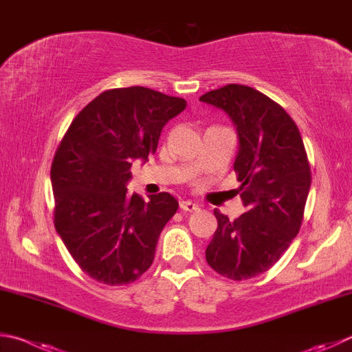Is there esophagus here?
<instances>
[{
	"mask_svg": "<svg viewBox=\"0 0 352 352\" xmlns=\"http://www.w3.org/2000/svg\"><path fill=\"white\" fill-rule=\"evenodd\" d=\"M180 208L183 210H186V212H194V210L198 209V204L194 203V201H190V200H183L180 203Z\"/></svg>",
	"mask_w": 352,
	"mask_h": 352,
	"instance_id": "esophagus-1",
	"label": "esophagus"
}]
</instances>
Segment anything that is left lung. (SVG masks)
I'll use <instances>...</instances> for the list:
<instances>
[{
  "instance_id": "left-lung-1",
  "label": "left lung",
  "mask_w": 352,
  "mask_h": 352,
  "mask_svg": "<svg viewBox=\"0 0 352 352\" xmlns=\"http://www.w3.org/2000/svg\"><path fill=\"white\" fill-rule=\"evenodd\" d=\"M200 101L225 111L239 133L234 170L246 212L229 220L219 209L206 261L235 282L270 270L300 231L311 168L297 124L282 106L243 85L204 94Z\"/></svg>"
}]
</instances>
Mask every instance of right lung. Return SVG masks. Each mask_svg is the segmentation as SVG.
<instances>
[{
  "instance_id": "obj_1",
  "label": "right lung",
  "mask_w": 352,
  "mask_h": 352,
  "mask_svg": "<svg viewBox=\"0 0 352 352\" xmlns=\"http://www.w3.org/2000/svg\"><path fill=\"white\" fill-rule=\"evenodd\" d=\"M186 101L143 86L100 94L70 123L55 152V229L89 277L127 285L149 270L160 234L178 209L168 192H127L131 166L155 154L164 124Z\"/></svg>"
}]
</instances>
